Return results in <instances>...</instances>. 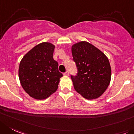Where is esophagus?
I'll return each mask as SVG.
<instances>
[{"label": "esophagus", "mask_w": 134, "mask_h": 134, "mask_svg": "<svg viewBox=\"0 0 134 134\" xmlns=\"http://www.w3.org/2000/svg\"><path fill=\"white\" fill-rule=\"evenodd\" d=\"M63 75H64L65 76H68V75H69V71H66V72H65V73H63Z\"/></svg>", "instance_id": "obj_1"}]
</instances>
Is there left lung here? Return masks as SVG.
<instances>
[{"label": "left lung", "mask_w": 134, "mask_h": 134, "mask_svg": "<svg viewBox=\"0 0 134 134\" xmlns=\"http://www.w3.org/2000/svg\"><path fill=\"white\" fill-rule=\"evenodd\" d=\"M71 52L77 69V75H71L75 89L87 99L98 98L110 82L111 67L108 58L87 42L74 44Z\"/></svg>", "instance_id": "obj_1"}]
</instances>
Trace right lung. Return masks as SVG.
<instances>
[{
  "label": "right lung",
  "instance_id": "obj_1",
  "mask_svg": "<svg viewBox=\"0 0 134 134\" xmlns=\"http://www.w3.org/2000/svg\"><path fill=\"white\" fill-rule=\"evenodd\" d=\"M54 49L52 43H40L20 61L18 74L21 85L35 99H46L55 92L63 76L58 70V63L53 59Z\"/></svg>",
  "mask_w": 134,
  "mask_h": 134
}]
</instances>
